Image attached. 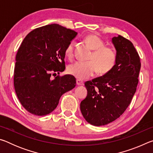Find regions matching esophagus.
Instances as JSON below:
<instances>
[{
  "label": "esophagus",
  "instance_id": "obj_1",
  "mask_svg": "<svg viewBox=\"0 0 153 153\" xmlns=\"http://www.w3.org/2000/svg\"><path fill=\"white\" fill-rule=\"evenodd\" d=\"M76 84L77 86H82V85H84V82H83L82 80L80 79H76Z\"/></svg>",
  "mask_w": 153,
  "mask_h": 153
}]
</instances>
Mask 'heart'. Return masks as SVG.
<instances>
[{"label": "heart", "mask_w": 153, "mask_h": 153, "mask_svg": "<svg viewBox=\"0 0 153 153\" xmlns=\"http://www.w3.org/2000/svg\"><path fill=\"white\" fill-rule=\"evenodd\" d=\"M86 41L92 50H94L89 59L90 61H77L69 66L67 71L71 76L80 80L89 78L97 73L106 74L113 69L117 61V54L110 46H104L101 38L97 35L90 34L86 37ZM74 42L68 44L65 51L67 57L71 59L74 56Z\"/></svg>", "instance_id": "1"}]
</instances>
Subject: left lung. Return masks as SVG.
<instances>
[{
	"instance_id": "1",
	"label": "left lung",
	"mask_w": 153,
	"mask_h": 153,
	"mask_svg": "<svg viewBox=\"0 0 153 153\" xmlns=\"http://www.w3.org/2000/svg\"><path fill=\"white\" fill-rule=\"evenodd\" d=\"M117 61L101 77L85 83L87 97L80 103L83 117L91 125L105 126L119 118L136 91L140 59L133 44L119 35L112 38Z\"/></svg>"
}]
</instances>
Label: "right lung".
I'll return each instance as SVG.
<instances>
[{"mask_svg": "<svg viewBox=\"0 0 153 153\" xmlns=\"http://www.w3.org/2000/svg\"><path fill=\"white\" fill-rule=\"evenodd\" d=\"M77 33L56 24L32 30L16 55L14 87L21 104L28 112L43 116L55 109L64 93L75 88L71 75L57 76L65 69V51Z\"/></svg>", "mask_w": 153, "mask_h": 153, "instance_id": "obj_1", "label": "right lung"}]
</instances>
